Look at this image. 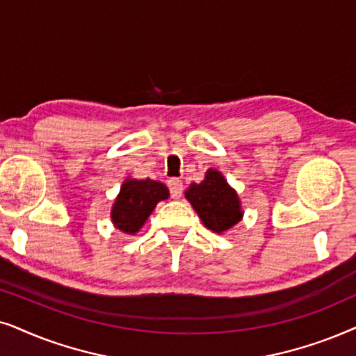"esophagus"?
Returning <instances> with one entry per match:
<instances>
[{"label": "esophagus", "instance_id": "34e87169", "mask_svg": "<svg viewBox=\"0 0 356 356\" xmlns=\"http://www.w3.org/2000/svg\"><path fill=\"white\" fill-rule=\"evenodd\" d=\"M168 187H169L170 197H172V198H181L182 197V192H184L182 181H179V179H169Z\"/></svg>", "mask_w": 356, "mask_h": 356}]
</instances>
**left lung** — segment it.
<instances>
[{
  "label": "left lung",
  "mask_w": 356,
  "mask_h": 356,
  "mask_svg": "<svg viewBox=\"0 0 356 356\" xmlns=\"http://www.w3.org/2000/svg\"><path fill=\"white\" fill-rule=\"evenodd\" d=\"M186 197L202 218L203 225L215 233L229 229L243 216L238 195L215 169H208L203 182L192 184Z\"/></svg>",
  "instance_id": "1"
}]
</instances>
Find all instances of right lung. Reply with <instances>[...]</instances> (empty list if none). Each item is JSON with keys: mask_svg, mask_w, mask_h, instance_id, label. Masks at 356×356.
I'll return each mask as SVG.
<instances>
[{"mask_svg": "<svg viewBox=\"0 0 356 356\" xmlns=\"http://www.w3.org/2000/svg\"><path fill=\"white\" fill-rule=\"evenodd\" d=\"M169 191L156 181H127L112 208V221L123 233L135 234L148 220L156 203L165 200Z\"/></svg>", "mask_w": 356, "mask_h": 356, "instance_id": "1", "label": "right lung"}]
</instances>
